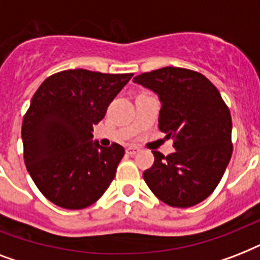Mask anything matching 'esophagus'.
<instances>
[{"label":"esophagus","instance_id":"esophagus-1","mask_svg":"<svg viewBox=\"0 0 260 260\" xmlns=\"http://www.w3.org/2000/svg\"><path fill=\"white\" fill-rule=\"evenodd\" d=\"M138 152H140V148L136 146H129L126 148V154L128 155H136Z\"/></svg>","mask_w":260,"mask_h":260}]
</instances>
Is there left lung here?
<instances>
[{
	"mask_svg": "<svg viewBox=\"0 0 260 260\" xmlns=\"http://www.w3.org/2000/svg\"><path fill=\"white\" fill-rule=\"evenodd\" d=\"M134 81L158 93L159 129L173 139L177 150L167 156L154 151V165L143 173L144 181L167 205H197L217 187L232 156L230 108L198 71L169 66Z\"/></svg>",
	"mask_w": 260,
	"mask_h": 260,
	"instance_id": "1",
	"label": "left lung"
}]
</instances>
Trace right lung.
Listing matches in <instances>:
<instances>
[{
  "label": "right lung",
  "instance_id": "1",
  "mask_svg": "<svg viewBox=\"0 0 260 260\" xmlns=\"http://www.w3.org/2000/svg\"><path fill=\"white\" fill-rule=\"evenodd\" d=\"M132 75L59 71L34 94L21 126L24 162L52 204L83 209L109 187L125 151L117 143L101 147L91 132Z\"/></svg>",
  "mask_w": 260,
  "mask_h": 260
}]
</instances>
